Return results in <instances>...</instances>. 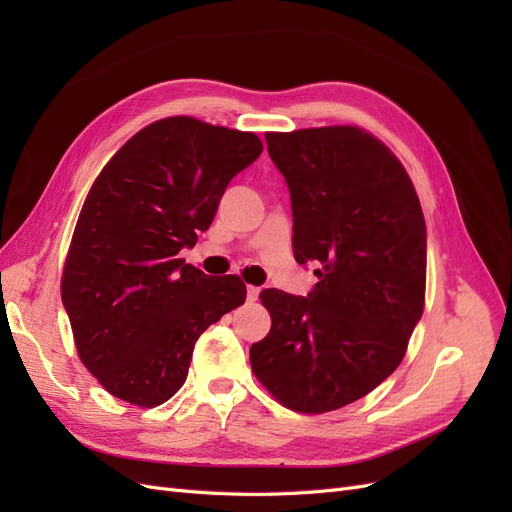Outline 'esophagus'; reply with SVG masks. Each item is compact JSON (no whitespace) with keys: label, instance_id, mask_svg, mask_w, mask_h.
<instances>
[{"label":"esophagus","instance_id":"obj_1","mask_svg":"<svg viewBox=\"0 0 512 512\" xmlns=\"http://www.w3.org/2000/svg\"><path fill=\"white\" fill-rule=\"evenodd\" d=\"M258 294H260V288H256V286H247V301H250V303L258 301Z\"/></svg>","mask_w":512,"mask_h":512}]
</instances>
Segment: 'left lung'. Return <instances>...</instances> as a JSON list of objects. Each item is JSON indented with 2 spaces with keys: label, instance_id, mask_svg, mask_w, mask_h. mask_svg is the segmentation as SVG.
<instances>
[{
  "label": "left lung",
  "instance_id": "8db88e82",
  "mask_svg": "<svg viewBox=\"0 0 512 512\" xmlns=\"http://www.w3.org/2000/svg\"><path fill=\"white\" fill-rule=\"evenodd\" d=\"M292 203V252L318 265L307 297L267 288L256 378L282 406L322 414L374 391L423 316L427 230L406 168L352 126L267 132Z\"/></svg>",
  "mask_w": 512,
  "mask_h": 512
}]
</instances>
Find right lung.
I'll return each mask as SVG.
<instances>
[{"label":"right lung","instance_id":"1","mask_svg":"<svg viewBox=\"0 0 512 512\" xmlns=\"http://www.w3.org/2000/svg\"><path fill=\"white\" fill-rule=\"evenodd\" d=\"M260 153L254 132L168 117L136 132L91 185L61 301L83 365L111 395L164 404L188 378L196 339L245 303L237 275L211 277L177 256Z\"/></svg>","mask_w":512,"mask_h":512}]
</instances>
